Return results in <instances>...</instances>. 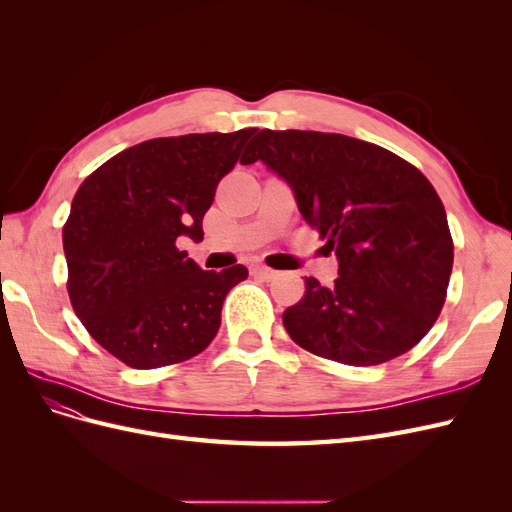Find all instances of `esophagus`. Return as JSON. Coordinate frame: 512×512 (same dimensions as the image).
I'll return each mask as SVG.
<instances>
[{"label": "esophagus", "instance_id": "obj_1", "mask_svg": "<svg viewBox=\"0 0 512 512\" xmlns=\"http://www.w3.org/2000/svg\"><path fill=\"white\" fill-rule=\"evenodd\" d=\"M252 273L254 275H258L260 277V280H273V277L277 275V271H273V269H269V267H262V265H258V267H254L252 269Z\"/></svg>", "mask_w": 512, "mask_h": 512}]
</instances>
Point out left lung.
<instances>
[{"label":"left lung","instance_id":"1","mask_svg":"<svg viewBox=\"0 0 512 512\" xmlns=\"http://www.w3.org/2000/svg\"><path fill=\"white\" fill-rule=\"evenodd\" d=\"M262 162L327 239L337 280L305 277L284 312L301 348L344 365H380L412 350L438 320L453 271L440 196L421 170L344 134L260 130L241 164Z\"/></svg>","mask_w":512,"mask_h":512}]
</instances>
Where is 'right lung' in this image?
Here are the masks:
<instances>
[{
  "instance_id": "add662e5",
  "label": "right lung",
  "mask_w": 512,
  "mask_h": 512,
  "mask_svg": "<svg viewBox=\"0 0 512 512\" xmlns=\"http://www.w3.org/2000/svg\"><path fill=\"white\" fill-rule=\"evenodd\" d=\"M254 132L151 138L104 162L74 194L64 226L70 301L126 365L188 361L218 335L226 294L247 269L203 271L179 241H203L215 188Z\"/></svg>"
}]
</instances>
